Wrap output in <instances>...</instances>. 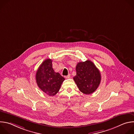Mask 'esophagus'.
I'll use <instances>...</instances> for the list:
<instances>
[{
    "mask_svg": "<svg viewBox=\"0 0 134 134\" xmlns=\"http://www.w3.org/2000/svg\"><path fill=\"white\" fill-rule=\"evenodd\" d=\"M70 75H67V76H66L65 77L66 79H68L70 78Z\"/></svg>",
    "mask_w": 134,
    "mask_h": 134,
    "instance_id": "esophagus-1",
    "label": "esophagus"
}]
</instances>
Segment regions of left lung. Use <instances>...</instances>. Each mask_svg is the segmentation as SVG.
Masks as SVG:
<instances>
[{"instance_id":"8db88e82","label":"left lung","mask_w":134,"mask_h":134,"mask_svg":"<svg viewBox=\"0 0 134 134\" xmlns=\"http://www.w3.org/2000/svg\"><path fill=\"white\" fill-rule=\"evenodd\" d=\"M76 75L73 79L81 92L90 94L99 86L101 76L99 70L93 62L87 60L79 63L76 67Z\"/></svg>"}]
</instances>
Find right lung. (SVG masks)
<instances>
[{"mask_svg":"<svg viewBox=\"0 0 134 134\" xmlns=\"http://www.w3.org/2000/svg\"><path fill=\"white\" fill-rule=\"evenodd\" d=\"M35 79L39 87L49 96H53L59 91L65 79L55 72L50 59H46L38 68Z\"/></svg>","mask_w":134,"mask_h":134,"instance_id":"1","label":"right lung"}]
</instances>
